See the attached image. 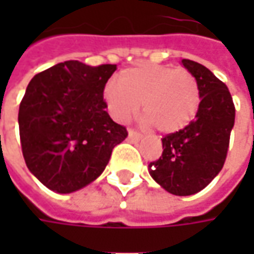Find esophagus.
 <instances>
[{
	"label": "esophagus",
	"instance_id": "obj_1",
	"mask_svg": "<svg viewBox=\"0 0 254 254\" xmlns=\"http://www.w3.org/2000/svg\"><path fill=\"white\" fill-rule=\"evenodd\" d=\"M128 138L132 140V141H138L141 138V134L138 131H135V130H128Z\"/></svg>",
	"mask_w": 254,
	"mask_h": 254
}]
</instances>
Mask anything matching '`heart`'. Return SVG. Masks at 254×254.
Segmentation results:
<instances>
[{
  "instance_id": "b5f03b06",
  "label": "heart",
  "mask_w": 254,
  "mask_h": 254,
  "mask_svg": "<svg viewBox=\"0 0 254 254\" xmlns=\"http://www.w3.org/2000/svg\"><path fill=\"white\" fill-rule=\"evenodd\" d=\"M113 116L127 122L141 104L142 119L158 132L172 134L185 128L199 109L198 80L187 69L142 64L123 70L117 82L104 89Z\"/></svg>"
}]
</instances>
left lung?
Segmentation results:
<instances>
[{"label":"left lung","mask_w":254,"mask_h":254,"mask_svg":"<svg viewBox=\"0 0 254 254\" xmlns=\"http://www.w3.org/2000/svg\"><path fill=\"white\" fill-rule=\"evenodd\" d=\"M182 64L198 80L199 109L185 128L162 137L161 157L148 167L164 190L187 196L209 185L222 170L235 124V104L226 84L208 67L190 59H182Z\"/></svg>","instance_id":"8db88e82"}]
</instances>
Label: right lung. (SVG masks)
Here are the masks:
<instances>
[{
	"mask_svg": "<svg viewBox=\"0 0 254 254\" xmlns=\"http://www.w3.org/2000/svg\"><path fill=\"white\" fill-rule=\"evenodd\" d=\"M114 70L116 64L66 61L28 84L18 113L21 147L28 170L46 188L70 193L89 185L127 137L103 99Z\"/></svg>",
	"mask_w": 254,
	"mask_h": 254,
	"instance_id": "right-lung-1",
	"label": "right lung"
}]
</instances>
